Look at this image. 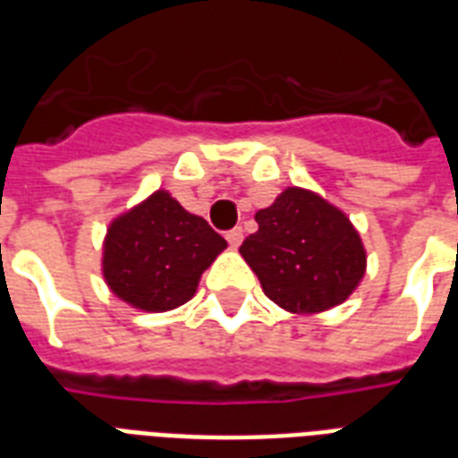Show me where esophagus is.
Here are the masks:
<instances>
[{"instance_id": "34e87169", "label": "esophagus", "mask_w": 458, "mask_h": 458, "mask_svg": "<svg viewBox=\"0 0 458 458\" xmlns=\"http://www.w3.org/2000/svg\"><path fill=\"white\" fill-rule=\"evenodd\" d=\"M242 237H244L242 228H233V230H228V233H225V240H228V244L233 247V250H237V247L242 244Z\"/></svg>"}]
</instances>
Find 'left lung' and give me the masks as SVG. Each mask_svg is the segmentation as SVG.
I'll return each instance as SVG.
<instances>
[{"label": "left lung", "instance_id": "left-lung-1", "mask_svg": "<svg viewBox=\"0 0 458 458\" xmlns=\"http://www.w3.org/2000/svg\"><path fill=\"white\" fill-rule=\"evenodd\" d=\"M259 230L240 247L266 297L293 313L342 304L366 273V250L340 208L320 194L287 187L257 211Z\"/></svg>", "mask_w": 458, "mask_h": 458}]
</instances>
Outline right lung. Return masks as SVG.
I'll list each match as a JSON object with an SVG mask.
<instances>
[{"label": "right lung", "mask_w": 458, "mask_h": 458, "mask_svg": "<svg viewBox=\"0 0 458 458\" xmlns=\"http://www.w3.org/2000/svg\"><path fill=\"white\" fill-rule=\"evenodd\" d=\"M225 247L228 242L201 216L157 190L111 221L102 273L125 304L140 311H171L192 300L201 273Z\"/></svg>", "instance_id": "add662e5"}]
</instances>
